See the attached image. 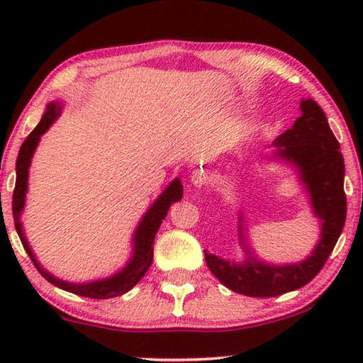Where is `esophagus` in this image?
<instances>
[{
	"instance_id": "esophagus-1",
	"label": "esophagus",
	"mask_w": 363,
	"mask_h": 363,
	"mask_svg": "<svg viewBox=\"0 0 363 363\" xmlns=\"http://www.w3.org/2000/svg\"><path fill=\"white\" fill-rule=\"evenodd\" d=\"M191 183L198 188H201L206 183V173L203 170H195L191 173Z\"/></svg>"
}]
</instances>
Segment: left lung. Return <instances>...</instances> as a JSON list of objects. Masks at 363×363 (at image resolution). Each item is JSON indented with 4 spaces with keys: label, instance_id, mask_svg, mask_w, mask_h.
I'll use <instances>...</instances> for the list:
<instances>
[{
    "label": "left lung",
    "instance_id": "8db88e82",
    "mask_svg": "<svg viewBox=\"0 0 363 363\" xmlns=\"http://www.w3.org/2000/svg\"><path fill=\"white\" fill-rule=\"evenodd\" d=\"M302 116L292 128L276 138L279 157L301 168L302 180L312 196L314 213L322 221V238L314 252L301 264L266 266L256 259L233 264L205 251V261L216 279L242 296L272 297L306 286L329 259L345 225L347 198L344 191V157L319 104L301 102Z\"/></svg>",
    "mask_w": 363,
    "mask_h": 363
}]
</instances>
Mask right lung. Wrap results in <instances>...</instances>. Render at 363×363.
<instances>
[{"label":"right lung","instance_id":"obj_1","mask_svg":"<svg viewBox=\"0 0 363 363\" xmlns=\"http://www.w3.org/2000/svg\"><path fill=\"white\" fill-rule=\"evenodd\" d=\"M59 116V107L57 104H49L48 111L44 113L41 122L38 123L36 128L29 133L26 140L23 142L21 148H19L18 160H16V185H14L13 191V218H14V226H16V231L19 235V240H21L24 250H26L28 256L31 257V261L36 266V269L41 272L44 279L51 282V284L61 287L64 291L72 292V294L91 297V299H111V297L122 296L125 294L127 291H130L133 286L137 284L138 281L145 276L148 267L152 266L153 259V240H155V235L158 228L162 225V220H165L168 210H170V205L182 200L183 196V186L182 182L173 180L170 186L167 188L165 191L162 193L160 198L153 203L150 210L147 211V215L143 216L140 225L137 228L135 233V251H133L132 261L128 262V266L122 272H118L111 279L106 281H97V282H87V284H69V282L59 281L51 274H48L46 271L43 269L41 266L38 264V261L34 259L31 247H29L26 238L23 235L21 223H19V215H21L23 206H24V195H26L28 190V168L29 163H31V157L34 153V148H36L39 137L43 135L44 132L48 130L49 125L54 122V118Z\"/></svg>","mask_w":363,"mask_h":363}]
</instances>
